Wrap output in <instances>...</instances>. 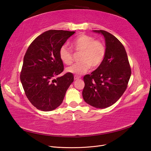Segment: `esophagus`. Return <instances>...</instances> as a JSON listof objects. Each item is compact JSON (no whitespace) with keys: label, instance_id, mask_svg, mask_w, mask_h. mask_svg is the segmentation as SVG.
<instances>
[{"label":"esophagus","instance_id":"34e87169","mask_svg":"<svg viewBox=\"0 0 151 151\" xmlns=\"http://www.w3.org/2000/svg\"><path fill=\"white\" fill-rule=\"evenodd\" d=\"M80 79V76H74V80H77Z\"/></svg>","mask_w":151,"mask_h":151}]
</instances>
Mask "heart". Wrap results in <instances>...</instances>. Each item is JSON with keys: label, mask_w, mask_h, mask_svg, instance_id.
<instances>
[{"label": "heart", "mask_w": 151, "mask_h": 151, "mask_svg": "<svg viewBox=\"0 0 151 151\" xmlns=\"http://www.w3.org/2000/svg\"><path fill=\"white\" fill-rule=\"evenodd\" d=\"M71 47L75 52H81L79 56L80 62L68 67L66 70L76 75L84 74L91 67L93 68L98 67L106 56V49L104 44L88 35L82 34L77 36L72 42ZM59 57L66 65H70L74 60V54L66 45H63L59 50Z\"/></svg>", "instance_id": "heart-1"}]
</instances>
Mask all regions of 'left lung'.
<instances>
[{"mask_svg": "<svg viewBox=\"0 0 151 151\" xmlns=\"http://www.w3.org/2000/svg\"><path fill=\"white\" fill-rule=\"evenodd\" d=\"M106 56L102 63L91 74L84 77V101L97 108H106L115 103L125 91L131 76V68L125 49L115 36L104 30Z\"/></svg>", "mask_w": 151, "mask_h": 151, "instance_id": "8db88e82", "label": "left lung"}]
</instances>
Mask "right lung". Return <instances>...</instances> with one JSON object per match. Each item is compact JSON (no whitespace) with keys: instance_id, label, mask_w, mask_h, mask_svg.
<instances>
[{"instance_id":"obj_1","label":"right lung","mask_w":151,"mask_h":151,"mask_svg":"<svg viewBox=\"0 0 151 151\" xmlns=\"http://www.w3.org/2000/svg\"><path fill=\"white\" fill-rule=\"evenodd\" d=\"M75 31L48 30L36 37L25 53L20 79L26 97L40 110L49 111L62 103L74 76L64 70L59 50Z\"/></svg>"}]
</instances>
